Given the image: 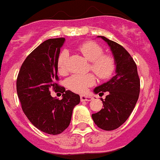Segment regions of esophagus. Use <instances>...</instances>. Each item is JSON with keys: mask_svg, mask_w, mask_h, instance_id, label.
Instances as JSON below:
<instances>
[{"mask_svg": "<svg viewBox=\"0 0 160 160\" xmlns=\"http://www.w3.org/2000/svg\"><path fill=\"white\" fill-rule=\"evenodd\" d=\"M80 98H81L82 102H90L93 99L92 97L87 96V95H81Z\"/></svg>", "mask_w": 160, "mask_h": 160, "instance_id": "esophagus-1", "label": "esophagus"}]
</instances>
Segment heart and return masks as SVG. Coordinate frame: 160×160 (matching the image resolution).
I'll use <instances>...</instances> for the list:
<instances>
[{"mask_svg":"<svg viewBox=\"0 0 160 160\" xmlns=\"http://www.w3.org/2000/svg\"><path fill=\"white\" fill-rule=\"evenodd\" d=\"M85 58L90 63V69L102 79L108 78L114 70V61L110 56L103 55V49L94 42H87L79 46ZM68 52L63 50L58 58V69L60 73H66ZM95 79L92 74H74L67 80V87L76 93H84L87 88L94 84Z\"/></svg>","mask_w":160,"mask_h":160,"instance_id":"1","label":"heart"}]
</instances>
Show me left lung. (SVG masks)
<instances>
[{
	"label": "left lung",
	"instance_id": "8db88e82",
	"mask_svg": "<svg viewBox=\"0 0 160 160\" xmlns=\"http://www.w3.org/2000/svg\"><path fill=\"white\" fill-rule=\"evenodd\" d=\"M102 38L110 47L115 66V74L107 82L94 89V94L107 92L103 108L92 114L94 123L105 131L117 129L126 122L135 108L139 94L140 81L133 58L122 46L106 37Z\"/></svg>",
	"mask_w": 160,
	"mask_h": 160
}]
</instances>
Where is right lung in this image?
Returning a JSON list of instances; mask_svg holds the SVG:
<instances>
[{
    "label": "right lung",
    "instance_id": "right-lung-1",
    "mask_svg": "<svg viewBox=\"0 0 160 160\" xmlns=\"http://www.w3.org/2000/svg\"><path fill=\"white\" fill-rule=\"evenodd\" d=\"M65 41L53 38L40 44L25 58L17 79L24 113L32 125L49 135H58L69 127L73 108L80 102L78 94L55 83L58 58ZM51 88L62 92V100L50 95Z\"/></svg>",
    "mask_w": 160,
    "mask_h": 160
}]
</instances>
